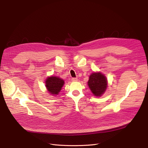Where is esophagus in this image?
Returning a JSON list of instances; mask_svg holds the SVG:
<instances>
[{"instance_id":"obj_1","label":"esophagus","mask_w":148,"mask_h":148,"mask_svg":"<svg viewBox=\"0 0 148 148\" xmlns=\"http://www.w3.org/2000/svg\"><path fill=\"white\" fill-rule=\"evenodd\" d=\"M71 80L73 82H76V81L78 80V79H77V78H75V77H73V78L71 79Z\"/></svg>"}]
</instances>
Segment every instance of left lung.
<instances>
[{
    "mask_svg": "<svg viewBox=\"0 0 148 148\" xmlns=\"http://www.w3.org/2000/svg\"><path fill=\"white\" fill-rule=\"evenodd\" d=\"M88 86L95 96H101L107 89V80L106 77L100 73H92L88 82Z\"/></svg>",
    "mask_w": 148,
    "mask_h": 148,
    "instance_id": "8db88e82",
    "label": "left lung"
}]
</instances>
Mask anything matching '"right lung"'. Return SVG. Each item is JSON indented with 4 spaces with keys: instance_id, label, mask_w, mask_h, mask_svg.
Instances as JSON below:
<instances>
[{
    "instance_id": "1",
    "label": "right lung",
    "mask_w": 148,
    "mask_h": 148,
    "mask_svg": "<svg viewBox=\"0 0 148 148\" xmlns=\"http://www.w3.org/2000/svg\"><path fill=\"white\" fill-rule=\"evenodd\" d=\"M64 84V81L59 77L51 76L45 81V86L49 92L53 95H58Z\"/></svg>"
}]
</instances>
